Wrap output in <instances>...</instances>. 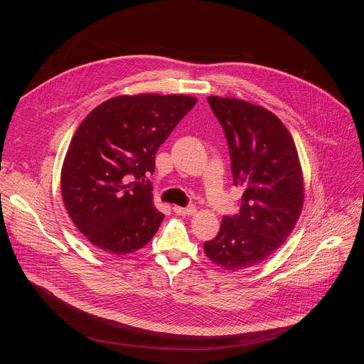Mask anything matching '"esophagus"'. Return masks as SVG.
<instances>
[{"label":"esophagus","instance_id":"esophagus-1","mask_svg":"<svg viewBox=\"0 0 364 364\" xmlns=\"http://www.w3.org/2000/svg\"><path fill=\"white\" fill-rule=\"evenodd\" d=\"M173 210L176 215H180V216H191L196 213V207L194 205H188V207H178V205H174Z\"/></svg>","mask_w":364,"mask_h":364}]
</instances>
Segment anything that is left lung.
<instances>
[{"instance_id": "8db88e82", "label": "left lung", "mask_w": 364, "mask_h": 364, "mask_svg": "<svg viewBox=\"0 0 364 364\" xmlns=\"http://www.w3.org/2000/svg\"><path fill=\"white\" fill-rule=\"evenodd\" d=\"M228 138L233 184L242 188L240 213L222 220L204 253L228 271L262 264L292 233L304 204V176L295 142L281 119L264 107L209 96Z\"/></svg>"}]
</instances>
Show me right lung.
<instances>
[{
	"label": "right lung",
	"instance_id": "obj_1",
	"mask_svg": "<svg viewBox=\"0 0 364 364\" xmlns=\"http://www.w3.org/2000/svg\"><path fill=\"white\" fill-rule=\"evenodd\" d=\"M188 95H121L97 105L76 129L60 174L66 210L86 239L112 255L144 247L164 215L145 183L155 154L196 105Z\"/></svg>",
	"mask_w": 364,
	"mask_h": 364
}]
</instances>
